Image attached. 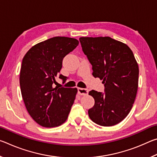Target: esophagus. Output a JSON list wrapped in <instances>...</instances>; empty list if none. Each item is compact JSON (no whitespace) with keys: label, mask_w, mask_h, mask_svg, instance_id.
Listing matches in <instances>:
<instances>
[{"label":"esophagus","mask_w":157,"mask_h":157,"mask_svg":"<svg viewBox=\"0 0 157 157\" xmlns=\"http://www.w3.org/2000/svg\"><path fill=\"white\" fill-rule=\"evenodd\" d=\"M78 94L80 95H85L88 94V90H87L86 89L78 88Z\"/></svg>","instance_id":"1"}]
</instances>
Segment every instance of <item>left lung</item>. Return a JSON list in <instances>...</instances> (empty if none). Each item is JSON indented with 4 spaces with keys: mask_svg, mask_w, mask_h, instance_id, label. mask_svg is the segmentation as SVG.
Masks as SVG:
<instances>
[{
    "mask_svg": "<svg viewBox=\"0 0 157 157\" xmlns=\"http://www.w3.org/2000/svg\"><path fill=\"white\" fill-rule=\"evenodd\" d=\"M82 50L91 63L94 78L105 85V93L89 94L95 104L88 111L91 120L101 126H113L131 111L139 84V66L125 44L109 36L80 37Z\"/></svg>",
    "mask_w": 157,
    "mask_h": 157,
    "instance_id": "1",
    "label": "left lung"
}]
</instances>
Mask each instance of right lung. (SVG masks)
<instances>
[{
    "mask_svg": "<svg viewBox=\"0 0 157 157\" xmlns=\"http://www.w3.org/2000/svg\"><path fill=\"white\" fill-rule=\"evenodd\" d=\"M76 39L55 36L34 45L25 55L20 71L21 95L29 114L44 127L59 126L67 120L77 88L53 87L63 57L78 46ZM66 80V77L59 75Z\"/></svg>",
    "mask_w": 157,
    "mask_h": 157,
    "instance_id": "1",
    "label": "right lung"
}]
</instances>
